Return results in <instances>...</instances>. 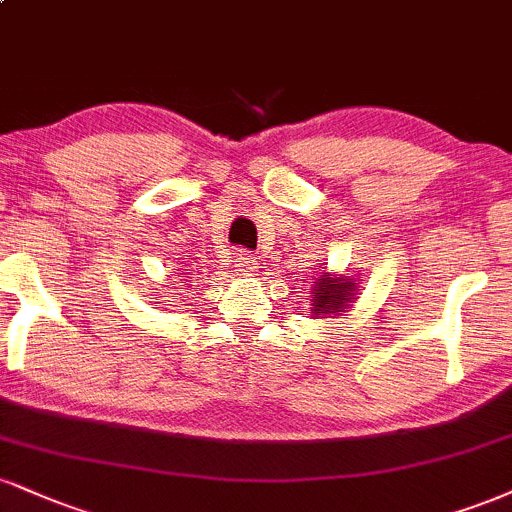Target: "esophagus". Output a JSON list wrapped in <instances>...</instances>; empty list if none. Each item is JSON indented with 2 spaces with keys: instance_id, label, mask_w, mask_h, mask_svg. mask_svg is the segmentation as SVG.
I'll list each match as a JSON object with an SVG mask.
<instances>
[{
  "instance_id": "esophagus-1",
  "label": "esophagus",
  "mask_w": 512,
  "mask_h": 512,
  "mask_svg": "<svg viewBox=\"0 0 512 512\" xmlns=\"http://www.w3.org/2000/svg\"><path fill=\"white\" fill-rule=\"evenodd\" d=\"M236 262H238L236 272H252V269H255V257H252L248 250H238Z\"/></svg>"
}]
</instances>
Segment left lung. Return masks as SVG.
Here are the masks:
<instances>
[{
    "instance_id": "1",
    "label": "left lung",
    "mask_w": 512,
    "mask_h": 512,
    "mask_svg": "<svg viewBox=\"0 0 512 512\" xmlns=\"http://www.w3.org/2000/svg\"><path fill=\"white\" fill-rule=\"evenodd\" d=\"M362 279H353V276L324 272L312 281L310 286V317L312 319H326V317H341L343 312H350V307L357 298H360Z\"/></svg>"
}]
</instances>
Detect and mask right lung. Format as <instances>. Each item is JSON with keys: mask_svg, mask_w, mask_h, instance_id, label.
<instances>
[{"mask_svg": "<svg viewBox=\"0 0 512 512\" xmlns=\"http://www.w3.org/2000/svg\"><path fill=\"white\" fill-rule=\"evenodd\" d=\"M181 283H186V281H181Z\"/></svg>", "mask_w": 512, "mask_h": 512, "instance_id": "right-lung-1", "label": "right lung"}]
</instances>
